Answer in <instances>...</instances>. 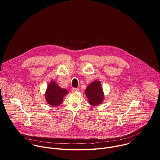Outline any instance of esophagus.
Returning <instances> with one entry per match:
<instances>
[{"label":"esophagus","mask_w":160,"mask_h":160,"mask_svg":"<svg viewBox=\"0 0 160 160\" xmlns=\"http://www.w3.org/2000/svg\"><path fill=\"white\" fill-rule=\"evenodd\" d=\"M72 91L73 92H78L79 91V89L78 88H72Z\"/></svg>","instance_id":"34e87169"}]
</instances>
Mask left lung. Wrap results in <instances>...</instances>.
Listing matches in <instances>:
<instances>
[{
  "instance_id": "1",
  "label": "left lung",
  "mask_w": 160,
  "mask_h": 160,
  "mask_svg": "<svg viewBox=\"0 0 160 160\" xmlns=\"http://www.w3.org/2000/svg\"><path fill=\"white\" fill-rule=\"evenodd\" d=\"M85 94L89 104L93 107L102 104L104 100V92L101 82L98 80H95L90 83L85 90Z\"/></svg>"
}]
</instances>
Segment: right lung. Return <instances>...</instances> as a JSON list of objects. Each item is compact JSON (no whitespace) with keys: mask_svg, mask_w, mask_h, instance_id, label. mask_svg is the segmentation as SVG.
I'll list each match as a JSON object with an SVG mask.
<instances>
[{"mask_svg":"<svg viewBox=\"0 0 160 160\" xmlns=\"http://www.w3.org/2000/svg\"><path fill=\"white\" fill-rule=\"evenodd\" d=\"M68 93L67 89L61 88L55 81H51L46 89L45 97L47 103L52 107L60 105L63 97Z\"/></svg>","mask_w":160,"mask_h":160,"instance_id":"add662e5","label":"right lung"}]
</instances>
